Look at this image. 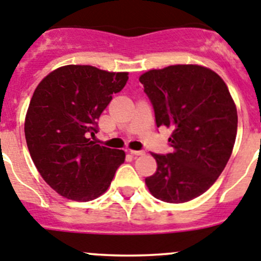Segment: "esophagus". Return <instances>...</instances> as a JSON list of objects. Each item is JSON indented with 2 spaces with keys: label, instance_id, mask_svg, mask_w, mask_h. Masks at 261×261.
<instances>
[{
  "label": "esophagus",
  "instance_id": "34e87169",
  "mask_svg": "<svg viewBox=\"0 0 261 261\" xmlns=\"http://www.w3.org/2000/svg\"><path fill=\"white\" fill-rule=\"evenodd\" d=\"M130 154H133L134 156H139V155H144V154H145V151H143V150H133V149H130Z\"/></svg>",
  "mask_w": 261,
  "mask_h": 261
}]
</instances>
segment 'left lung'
Segmentation results:
<instances>
[{
    "mask_svg": "<svg viewBox=\"0 0 261 261\" xmlns=\"http://www.w3.org/2000/svg\"><path fill=\"white\" fill-rule=\"evenodd\" d=\"M156 127L172 128L173 151L151 153L156 171L145 184L154 198L181 204L198 198L223 172L237 134V108L226 83L201 65H172L139 77Z\"/></svg>",
    "mask_w": 261,
    "mask_h": 261,
    "instance_id": "obj_1",
    "label": "left lung"
}]
</instances>
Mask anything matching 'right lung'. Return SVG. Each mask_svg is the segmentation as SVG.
<instances>
[{"instance_id": "add662e5", "label": "right lung", "mask_w": 261, "mask_h": 261, "mask_svg": "<svg viewBox=\"0 0 261 261\" xmlns=\"http://www.w3.org/2000/svg\"><path fill=\"white\" fill-rule=\"evenodd\" d=\"M127 75L66 65L35 88L25 116L27 145L42 178L63 198H99L125 162V151L98 145L89 136L97 133V120Z\"/></svg>"}]
</instances>
